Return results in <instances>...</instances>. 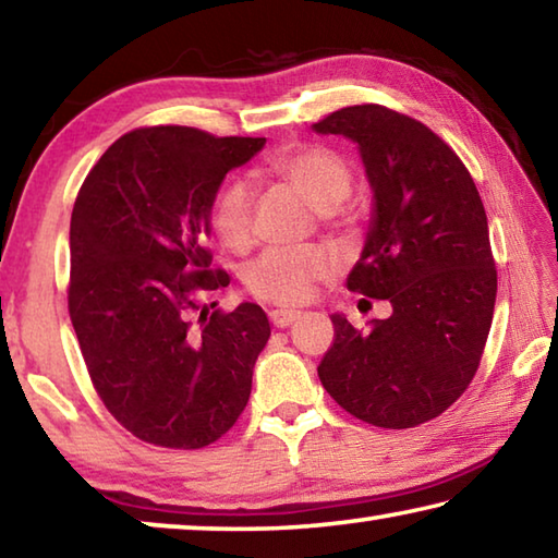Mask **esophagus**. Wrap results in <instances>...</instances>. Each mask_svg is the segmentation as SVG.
Returning a JSON list of instances; mask_svg holds the SVG:
<instances>
[{"instance_id": "esophagus-1", "label": "esophagus", "mask_w": 558, "mask_h": 558, "mask_svg": "<svg viewBox=\"0 0 558 558\" xmlns=\"http://www.w3.org/2000/svg\"><path fill=\"white\" fill-rule=\"evenodd\" d=\"M295 319H300L298 310H272L270 313V323L276 327H290Z\"/></svg>"}]
</instances>
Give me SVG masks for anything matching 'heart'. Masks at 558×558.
<instances>
[{"instance_id": "obj_1", "label": "heart", "mask_w": 558, "mask_h": 558, "mask_svg": "<svg viewBox=\"0 0 558 558\" xmlns=\"http://www.w3.org/2000/svg\"><path fill=\"white\" fill-rule=\"evenodd\" d=\"M280 179L305 196L325 221L339 219L337 206L352 192V167L335 149L323 145H302L280 153L270 162ZM211 223L229 248L241 251L253 231V186L235 177L221 186L211 209ZM335 258L323 245L302 248H270L245 270V286L253 295L272 305H302L313 298L317 282L332 276Z\"/></svg>"}]
</instances>
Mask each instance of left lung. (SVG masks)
Here are the masks:
<instances>
[{
	"label": "left lung",
	"mask_w": 558,
	"mask_h": 558,
	"mask_svg": "<svg viewBox=\"0 0 558 558\" xmlns=\"http://www.w3.org/2000/svg\"><path fill=\"white\" fill-rule=\"evenodd\" d=\"M313 130L356 143L374 192L347 288L393 307L369 329L332 315L319 381L359 421L421 426L468 389L493 325L497 270L483 199L460 157L401 112L352 106Z\"/></svg>",
	"instance_id": "1"
}]
</instances>
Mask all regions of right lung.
<instances>
[{
	"instance_id": "right-lung-1",
	"label": "right lung",
	"mask_w": 558,
	"mask_h": 558,
	"mask_svg": "<svg viewBox=\"0 0 558 558\" xmlns=\"http://www.w3.org/2000/svg\"><path fill=\"white\" fill-rule=\"evenodd\" d=\"M263 145L266 137H214L182 125L132 130L106 149L75 199V337L106 409L153 446H209L248 403L253 366L270 337L266 313L253 302L193 313L202 292L231 280L209 270L216 192Z\"/></svg>"
}]
</instances>
